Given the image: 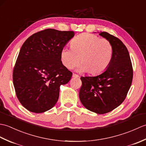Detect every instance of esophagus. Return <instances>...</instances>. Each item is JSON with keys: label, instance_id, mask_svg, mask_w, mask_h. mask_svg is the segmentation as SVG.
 <instances>
[{"label": "esophagus", "instance_id": "34e87169", "mask_svg": "<svg viewBox=\"0 0 146 146\" xmlns=\"http://www.w3.org/2000/svg\"><path fill=\"white\" fill-rule=\"evenodd\" d=\"M72 76L74 77V78H78L79 77V76L78 75H76V74H75V73H73Z\"/></svg>", "mask_w": 146, "mask_h": 146}]
</instances>
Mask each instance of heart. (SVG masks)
<instances>
[{"label": "heart", "mask_w": 146, "mask_h": 146, "mask_svg": "<svg viewBox=\"0 0 146 146\" xmlns=\"http://www.w3.org/2000/svg\"><path fill=\"white\" fill-rule=\"evenodd\" d=\"M70 47L71 50L63 48L60 53L61 63L68 70L80 63L81 71L98 75L107 70L113 58L111 42L92 34L83 33L76 36L71 41Z\"/></svg>", "instance_id": "1"}]
</instances>
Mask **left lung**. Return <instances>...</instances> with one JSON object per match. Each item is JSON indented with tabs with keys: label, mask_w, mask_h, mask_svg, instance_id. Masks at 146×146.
<instances>
[{
	"label": "left lung",
	"mask_w": 146,
	"mask_h": 146,
	"mask_svg": "<svg viewBox=\"0 0 146 146\" xmlns=\"http://www.w3.org/2000/svg\"><path fill=\"white\" fill-rule=\"evenodd\" d=\"M99 35L112 45V60L100 75L80 78L82 85L79 97L88 110L104 114L110 112L124 101L132 84L133 68L127 49L119 38L107 32Z\"/></svg>",
	"instance_id": "left-lung-1"
}]
</instances>
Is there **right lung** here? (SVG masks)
<instances>
[{"label":"right lung","mask_w":146,"mask_h":146,"mask_svg":"<svg viewBox=\"0 0 146 146\" xmlns=\"http://www.w3.org/2000/svg\"><path fill=\"white\" fill-rule=\"evenodd\" d=\"M73 31L46 29L35 33L22 46L13 69V83L19 101L27 110L42 113L56 104L60 86L72 73L62 64L60 53Z\"/></svg>","instance_id":"add662e5"}]
</instances>
